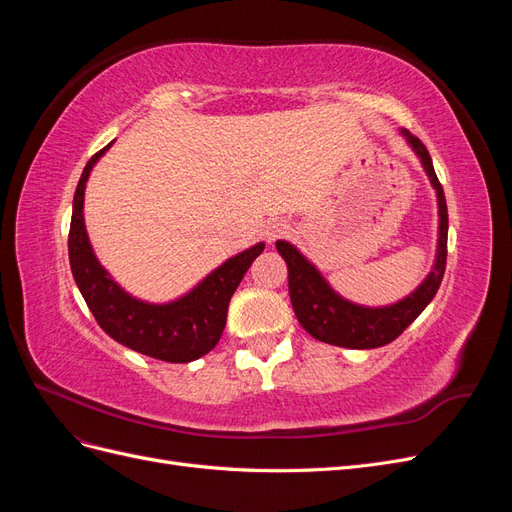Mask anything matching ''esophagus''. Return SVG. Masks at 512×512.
<instances>
[{
  "label": "esophagus",
  "instance_id": "esophagus-1",
  "mask_svg": "<svg viewBox=\"0 0 512 512\" xmlns=\"http://www.w3.org/2000/svg\"><path fill=\"white\" fill-rule=\"evenodd\" d=\"M288 230H290V224H288L286 220L275 218V220H269V222L265 224V230H262V235H265V239H267L269 243H273V241H277L280 237H284Z\"/></svg>",
  "mask_w": 512,
  "mask_h": 512
}]
</instances>
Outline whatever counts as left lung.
<instances>
[{
    "label": "left lung",
    "mask_w": 512,
    "mask_h": 512,
    "mask_svg": "<svg viewBox=\"0 0 512 512\" xmlns=\"http://www.w3.org/2000/svg\"><path fill=\"white\" fill-rule=\"evenodd\" d=\"M408 143L421 158L427 175L438 192V207H440V239H438V258L436 267L427 275V280L418 286L408 299L399 301L391 307L369 309L344 301L335 294L329 284L322 280V275L309 265V262L294 250L286 241H277L275 247L280 256L286 260L288 267V292L292 309L297 314L301 327L312 335L318 342L369 350L391 344L404 333L410 324L421 316L423 309L436 297V292L442 284L446 271V239H448V211L442 183L438 181L436 170H433L431 156L427 147L421 143V138L406 132Z\"/></svg>",
    "instance_id": "left-lung-1"
}]
</instances>
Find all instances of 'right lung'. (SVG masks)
<instances>
[{
  "instance_id": "right-lung-1",
  "label": "right lung",
  "mask_w": 512,
  "mask_h": 512,
  "mask_svg": "<svg viewBox=\"0 0 512 512\" xmlns=\"http://www.w3.org/2000/svg\"><path fill=\"white\" fill-rule=\"evenodd\" d=\"M108 147L111 145L91 156L74 192L68 232V256L74 282L102 331L111 335L115 342L166 363L196 361L220 342L230 297L241 284L245 271L265 250V243H258L226 260L179 301L151 305L132 299L111 280V275L94 256L83 222L85 181Z\"/></svg>"
}]
</instances>
